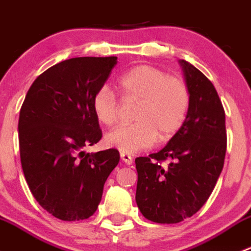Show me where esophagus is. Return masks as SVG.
I'll return each instance as SVG.
<instances>
[{"mask_svg": "<svg viewBox=\"0 0 251 251\" xmlns=\"http://www.w3.org/2000/svg\"><path fill=\"white\" fill-rule=\"evenodd\" d=\"M120 158H121V160H123L125 164H127V165H131V164H132V161H133V158L130 155V154L121 153Z\"/></svg>", "mask_w": 251, "mask_h": 251, "instance_id": "obj_1", "label": "esophagus"}]
</instances>
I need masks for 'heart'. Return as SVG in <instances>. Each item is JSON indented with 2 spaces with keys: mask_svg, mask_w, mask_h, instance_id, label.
I'll return each instance as SVG.
<instances>
[{
  "mask_svg": "<svg viewBox=\"0 0 251 251\" xmlns=\"http://www.w3.org/2000/svg\"><path fill=\"white\" fill-rule=\"evenodd\" d=\"M124 100L138 102L135 124L119 126L105 136V143L126 154H135L155 143L171 140L182 128L191 108V91L186 81L153 65L142 64L119 78ZM92 109L100 123L118 121L120 102L107 86L98 88Z\"/></svg>",
  "mask_w": 251,
  "mask_h": 251,
  "instance_id": "heart-1",
  "label": "heart"
}]
</instances>
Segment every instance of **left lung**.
I'll return each mask as SVG.
<instances>
[{
  "instance_id": "1",
  "label": "left lung",
  "mask_w": 251,
  "mask_h": 251,
  "mask_svg": "<svg viewBox=\"0 0 251 251\" xmlns=\"http://www.w3.org/2000/svg\"><path fill=\"white\" fill-rule=\"evenodd\" d=\"M191 91L188 118L158 153L136 158V203L146 219L178 224L206 203L224 169L226 118L217 91L201 70L179 60ZM166 160L171 163L162 164Z\"/></svg>"
}]
</instances>
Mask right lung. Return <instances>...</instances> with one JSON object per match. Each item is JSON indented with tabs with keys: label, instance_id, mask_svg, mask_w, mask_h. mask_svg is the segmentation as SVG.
I'll return each mask as SVG.
<instances>
[{
	"label": "right lung",
	"instance_id": "1",
	"mask_svg": "<svg viewBox=\"0 0 251 251\" xmlns=\"http://www.w3.org/2000/svg\"><path fill=\"white\" fill-rule=\"evenodd\" d=\"M116 64V57L63 60L36 77L20 108L23 173L36 201L57 219L92 216L103 187L120 160L115 148L86 153L102 138L92 98Z\"/></svg>",
	"mask_w": 251,
	"mask_h": 251
}]
</instances>
